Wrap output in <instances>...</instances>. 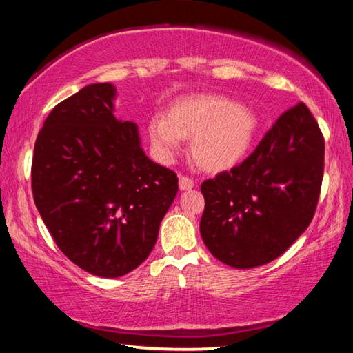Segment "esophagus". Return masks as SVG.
I'll list each match as a JSON object with an SVG mask.
<instances>
[{
	"mask_svg": "<svg viewBox=\"0 0 353 353\" xmlns=\"http://www.w3.org/2000/svg\"><path fill=\"white\" fill-rule=\"evenodd\" d=\"M194 187V182H193V179H190V177H179V188H181L182 191H188V190H191Z\"/></svg>",
	"mask_w": 353,
	"mask_h": 353,
	"instance_id": "34e87169",
	"label": "esophagus"
}]
</instances>
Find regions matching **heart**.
<instances>
[{
    "instance_id": "obj_1",
    "label": "heart",
    "mask_w": 353,
    "mask_h": 353,
    "mask_svg": "<svg viewBox=\"0 0 353 353\" xmlns=\"http://www.w3.org/2000/svg\"><path fill=\"white\" fill-rule=\"evenodd\" d=\"M255 113L219 94H198L176 101L165 117L149 121L148 134L155 154L170 162L182 139H193L191 155L201 168L219 172L246 157L256 132Z\"/></svg>"
}]
</instances>
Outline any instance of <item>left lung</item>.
<instances>
[{
	"label": "left lung",
	"instance_id": "obj_1",
	"mask_svg": "<svg viewBox=\"0 0 353 353\" xmlns=\"http://www.w3.org/2000/svg\"><path fill=\"white\" fill-rule=\"evenodd\" d=\"M324 137L303 103L291 107L241 165L201 185V236L214 259L249 270L282 255L313 219Z\"/></svg>",
	"mask_w": 353,
	"mask_h": 353
}]
</instances>
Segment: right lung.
<instances>
[{"instance_id":"obj_1","label":"right lung","mask_w":353,"mask_h":353,"mask_svg":"<svg viewBox=\"0 0 353 353\" xmlns=\"http://www.w3.org/2000/svg\"><path fill=\"white\" fill-rule=\"evenodd\" d=\"M117 88L90 83L45 119L34 146L32 194L59 249L83 271L115 279L139 268L174 201L177 176L118 121Z\"/></svg>"}]
</instances>
